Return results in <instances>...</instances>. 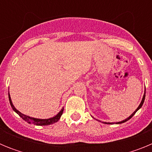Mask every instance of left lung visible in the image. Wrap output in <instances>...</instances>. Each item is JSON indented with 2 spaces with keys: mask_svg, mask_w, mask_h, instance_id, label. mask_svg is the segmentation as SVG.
<instances>
[{
  "mask_svg": "<svg viewBox=\"0 0 152 152\" xmlns=\"http://www.w3.org/2000/svg\"><path fill=\"white\" fill-rule=\"evenodd\" d=\"M145 94H144V95H143V97H142V101H141V103H140V104H139V107H138V108H137L136 110H135V111H134L133 113L132 114V115L129 116V117H128V118H127V119H125V120H123V121H121V122H118V123H116V124H120V123H125V122L128 121L129 119H131V118L132 117V116H133L134 115H135V113H136L137 111L139 110V109H140L141 107H142V106L143 105V103H144V101H145ZM103 123H105V124H113V123H106V122H103Z\"/></svg>",
  "mask_w": 152,
  "mask_h": 152,
  "instance_id": "1",
  "label": "left lung"
}]
</instances>
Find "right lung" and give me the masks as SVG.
<instances>
[{
	"instance_id": "1",
	"label": "right lung",
	"mask_w": 152,
	"mask_h": 152,
	"mask_svg": "<svg viewBox=\"0 0 152 152\" xmlns=\"http://www.w3.org/2000/svg\"><path fill=\"white\" fill-rule=\"evenodd\" d=\"M8 96H9V100H10V106H11L13 111H15V112L18 114L19 116H20V117L23 119V120H25L26 123H29V124H35L36 125V126H48V125H51V124H53V123H57V122L60 119V118H61V115H62L63 113V110H64V108H62L61 110H60V112L58 113L56 116H55L54 117L49 118V119H36V118L30 117V116H26V115H24V114L21 113L19 110H17V109L15 108V107L13 106V103H12L10 94H8Z\"/></svg>"
}]
</instances>
